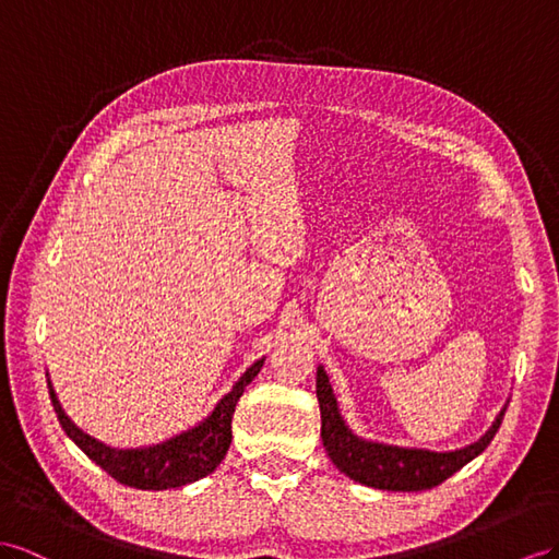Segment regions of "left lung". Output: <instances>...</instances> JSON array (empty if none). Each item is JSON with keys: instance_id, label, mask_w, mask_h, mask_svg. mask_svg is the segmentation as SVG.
<instances>
[{"instance_id": "1", "label": "left lung", "mask_w": 559, "mask_h": 559, "mask_svg": "<svg viewBox=\"0 0 559 559\" xmlns=\"http://www.w3.org/2000/svg\"><path fill=\"white\" fill-rule=\"evenodd\" d=\"M317 396L321 406V439L335 467L345 472L349 479L382 491H425L439 486L489 447L506 416L503 406L491 427L475 443H467L463 449L427 451L394 447V443L370 441L354 435L347 420L342 418L333 384L323 366L317 368Z\"/></svg>"}]
</instances>
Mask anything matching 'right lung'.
Returning a JSON list of instances; mask_svg holds the SVG:
<instances>
[{
	"label": "right lung",
	"mask_w": 559,
	"mask_h": 559,
	"mask_svg": "<svg viewBox=\"0 0 559 559\" xmlns=\"http://www.w3.org/2000/svg\"><path fill=\"white\" fill-rule=\"evenodd\" d=\"M264 359L266 356H262V359H257L250 368H246V373L234 382L231 392L224 394L217 406H214L198 425L183 429V432L160 443H151V447H108V443L82 432V429L66 416L51 380L49 394L66 435L90 455V461L106 469L112 479L141 491L179 489V486L207 477L210 472L217 469V465L224 461L228 447H231V418L236 404L248 384L262 370Z\"/></svg>",
	"instance_id": "1"
}]
</instances>
